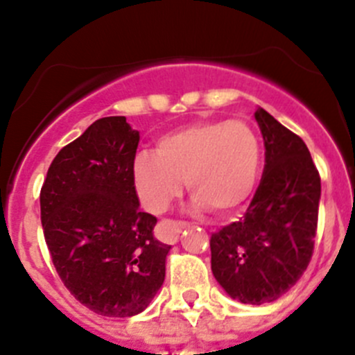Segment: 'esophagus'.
Returning <instances> with one entry per match:
<instances>
[{
    "mask_svg": "<svg viewBox=\"0 0 355 355\" xmlns=\"http://www.w3.org/2000/svg\"><path fill=\"white\" fill-rule=\"evenodd\" d=\"M189 225L184 223V221H164V235H166V241L170 242V244H175V242L178 241V237H180L182 232L187 228Z\"/></svg>",
    "mask_w": 355,
    "mask_h": 355,
    "instance_id": "obj_1",
    "label": "esophagus"
}]
</instances>
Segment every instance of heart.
<instances>
[{
	"label": "heart",
	"instance_id": "obj_1",
	"mask_svg": "<svg viewBox=\"0 0 355 355\" xmlns=\"http://www.w3.org/2000/svg\"><path fill=\"white\" fill-rule=\"evenodd\" d=\"M261 142L245 121H198L163 135L155 153H139L132 180L142 207L161 214L180 198L185 182L192 206L218 214L237 211L254 192Z\"/></svg>",
	"mask_w": 355,
	"mask_h": 355
}]
</instances>
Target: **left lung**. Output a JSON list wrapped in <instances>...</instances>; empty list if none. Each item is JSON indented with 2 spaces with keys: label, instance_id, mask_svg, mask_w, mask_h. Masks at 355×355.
I'll return each instance as SVG.
<instances>
[{
  "label": "left lung",
  "instance_id": "1",
  "mask_svg": "<svg viewBox=\"0 0 355 355\" xmlns=\"http://www.w3.org/2000/svg\"><path fill=\"white\" fill-rule=\"evenodd\" d=\"M264 171L241 221L211 237V270L242 304L273 302L309 264L318 228L321 178L302 139L257 108Z\"/></svg>",
  "mask_w": 355,
  "mask_h": 355
}]
</instances>
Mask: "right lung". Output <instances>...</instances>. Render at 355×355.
I'll return each instance as SVG.
<instances>
[{
    "label": "right lung",
    "instance_id": "right-lung-1",
    "mask_svg": "<svg viewBox=\"0 0 355 355\" xmlns=\"http://www.w3.org/2000/svg\"><path fill=\"white\" fill-rule=\"evenodd\" d=\"M139 132L125 116L96 120L56 155L41 189V223L71 295L101 316L142 313L164 282L171 247L139 207L132 164Z\"/></svg>",
    "mask_w": 355,
    "mask_h": 355
}]
</instances>
